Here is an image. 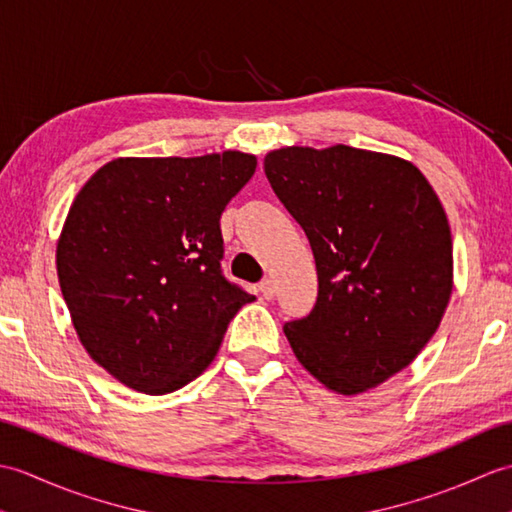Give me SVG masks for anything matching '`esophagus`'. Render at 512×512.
Instances as JSON below:
<instances>
[{
    "mask_svg": "<svg viewBox=\"0 0 512 512\" xmlns=\"http://www.w3.org/2000/svg\"><path fill=\"white\" fill-rule=\"evenodd\" d=\"M259 292H262L264 299H273L275 297V281L273 279H264L262 284H259Z\"/></svg>",
    "mask_w": 512,
    "mask_h": 512,
    "instance_id": "esophagus-1",
    "label": "esophagus"
}]
</instances>
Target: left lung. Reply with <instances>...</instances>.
Segmentation results:
<instances>
[{
	"label": "left lung",
	"instance_id": "obj_1",
	"mask_svg": "<svg viewBox=\"0 0 512 512\" xmlns=\"http://www.w3.org/2000/svg\"><path fill=\"white\" fill-rule=\"evenodd\" d=\"M264 171L317 262V303L284 325L292 352L336 394L385 383L436 334L453 290L436 191L411 162L347 145L275 149Z\"/></svg>",
	"mask_w": 512,
	"mask_h": 512
}]
</instances>
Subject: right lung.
<instances>
[{
    "instance_id": "1",
    "label": "right lung",
    "mask_w": 512,
    "mask_h": 512,
    "mask_svg": "<svg viewBox=\"0 0 512 512\" xmlns=\"http://www.w3.org/2000/svg\"><path fill=\"white\" fill-rule=\"evenodd\" d=\"M257 158H116L83 184L57 244L85 350L123 385L169 394L211 365L255 297L222 275L220 217Z\"/></svg>"
}]
</instances>
